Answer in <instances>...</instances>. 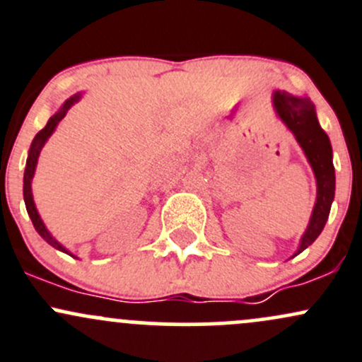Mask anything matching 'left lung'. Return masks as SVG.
I'll return each instance as SVG.
<instances>
[{
    "label": "left lung",
    "instance_id": "1",
    "mask_svg": "<svg viewBox=\"0 0 362 362\" xmlns=\"http://www.w3.org/2000/svg\"><path fill=\"white\" fill-rule=\"evenodd\" d=\"M273 105H275L278 117L292 130L300 148L304 149L305 156L313 166V172L316 175V204L308 230H305L296 252L297 256L317 239L328 220L329 208H332L333 196H335V168L332 163V146H329L328 136L317 123L315 106L309 99H300L285 93V90H276L273 94Z\"/></svg>",
    "mask_w": 362,
    "mask_h": 362
}]
</instances>
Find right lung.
I'll use <instances>...</instances> for the list:
<instances>
[{
    "instance_id": "obj_1",
    "label": "right lung",
    "mask_w": 362,
    "mask_h": 362,
    "mask_svg": "<svg viewBox=\"0 0 362 362\" xmlns=\"http://www.w3.org/2000/svg\"><path fill=\"white\" fill-rule=\"evenodd\" d=\"M78 99H81V94H75V96H71L70 99H66L65 105H63L62 108H59L58 113H57V115H53V117L49 118V122L46 123L45 129H42L41 132H39L37 136L34 137L33 146H30V151H29V158H27L25 173H23V199H25V208H27V213H29L30 220H33L34 228L37 230L39 235H41L42 239H45V240L47 242V244H51V245H53V247H57V249H59V251H63V252H66V254H70V252L66 251V249L63 247L62 244H58V242L54 240L53 237H51V233L47 232L46 226H45V223H42L41 216H39L37 209H35V206H34V199H33V190H30V180H33V177H34V170H35V165H37L39 153H41L42 146H45V142L47 141V137H49L51 134H53V130L57 129L58 122H59V120H63V117H65L66 111L70 110V106L74 105V103H77ZM70 256H71V254H70Z\"/></svg>"
}]
</instances>
